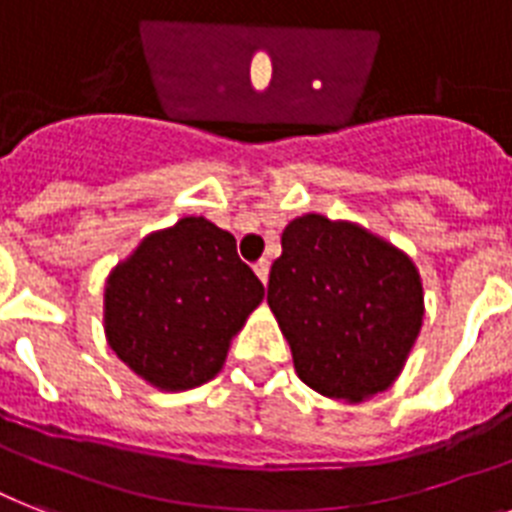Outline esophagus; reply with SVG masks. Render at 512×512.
Segmentation results:
<instances>
[{
  "instance_id": "obj_1",
  "label": "esophagus",
  "mask_w": 512,
  "mask_h": 512,
  "mask_svg": "<svg viewBox=\"0 0 512 512\" xmlns=\"http://www.w3.org/2000/svg\"><path fill=\"white\" fill-rule=\"evenodd\" d=\"M255 273H257V278H260V281H268V273H270V263L268 260H257L255 263Z\"/></svg>"
}]
</instances>
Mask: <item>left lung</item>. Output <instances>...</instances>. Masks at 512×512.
<instances>
[{
	"label": "left lung",
	"instance_id": "left-lung-1",
	"mask_svg": "<svg viewBox=\"0 0 512 512\" xmlns=\"http://www.w3.org/2000/svg\"><path fill=\"white\" fill-rule=\"evenodd\" d=\"M281 249L270 265L268 305L297 376L347 402L392 386L423 323L413 260L355 223L315 213L284 228Z\"/></svg>",
	"mask_w": 512,
	"mask_h": 512
}]
</instances>
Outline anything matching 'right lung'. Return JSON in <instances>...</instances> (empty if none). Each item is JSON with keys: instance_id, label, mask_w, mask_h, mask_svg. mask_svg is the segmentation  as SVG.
I'll return each mask as SVG.
<instances>
[{"instance_id": "1", "label": "right lung", "mask_w": 512, "mask_h": 512, "mask_svg": "<svg viewBox=\"0 0 512 512\" xmlns=\"http://www.w3.org/2000/svg\"><path fill=\"white\" fill-rule=\"evenodd\" d=\"M263 297L234 236L205 218H181L149 234L107 278V342L136 376L184 392L215 378L231 336Z\"/></svg>"}]
</instances>
